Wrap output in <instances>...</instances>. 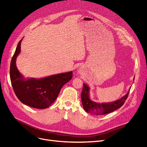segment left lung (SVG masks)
Listing matches in <instances>:
<instances>
[{
	"mask_svg": "<svg viewBox=\"0 0 147 147\" xmlns=\"http://www.w3.org/2000/svg\"><path fill=\"white\" fill-rule=\"evenodd\" d=\"M129 90L125 95L116 101L107 103H97L90 99V87L85 84H84L83 90L81 93V100H82L83 108L85 111L96 115H105L121 108L125 102L129 94Z\"/></svg>",
	"mask_w": 147,
	"mask_h": 147,
	"instance_id": "1",
	"label": "left lung"
}]
</instances>
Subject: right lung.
Listing matches in <instances>:
<instances>
[{"label":"right lung","mask_w":147,"mask_h":147,"mask_svg":"<svg viewBox=\"0 0 147 147\" xmlns=\"http://www.w3.org/2000/svg\"><path fill=\"white\" fill-rule=\"evenodd\" d=\"M22 39L16 48L10 65V79L19 100L31 107L45 109L56 100L62 86L72 79L73 71L54 74L40 79L24 78L16 67L20 53Z\"/></svg>","instance_id":"1"}]
</instances>
